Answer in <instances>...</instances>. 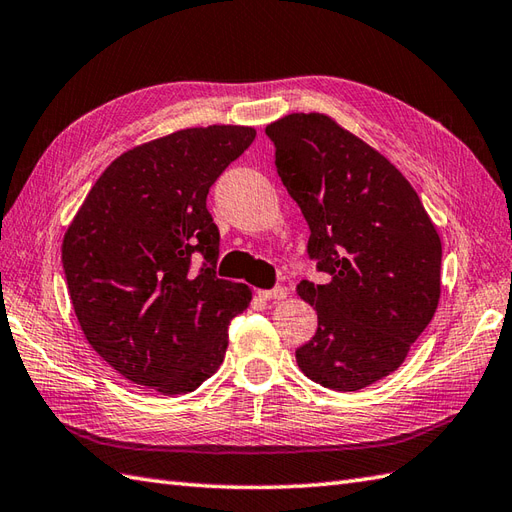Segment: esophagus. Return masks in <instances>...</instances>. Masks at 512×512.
Segmentation results:
<instances>
[{"label": "esophagus", "mask_w": 512, "mask_h": 512, "mask_svg": "<svg viewBox=\"0 0 512 512\" xmlns=\"http://www.w3.org/2000/svg\"><path fill=\"white\" fill-rule=\"evenodd\" d=\"M256 295L260 300H285L287 298V289L285 287H276V289H258Z\"/></svg>", "instance_id": "1"}]
</instances>
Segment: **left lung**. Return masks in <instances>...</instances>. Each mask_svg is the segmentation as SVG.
<instances>
[{
    "label": "left lung",
    "mask_w": 512,
    "mask_h": 512,
    "mask_svg": "<svg viewBox=\"0 0 512 512\" xmlns=\"http://www.w3.org/2000/svg\"><path fill=\"white\" fill-rule=\"evenodd\" d=\"M265 133L311 227L309 256L331 276L298 285L317 331L295 361L324 388H368L401 368L438 309L436 225L401 170L326 113H289Z\"/></svg>",
    "instance_id": "left-lung-1"
}]
</instances>
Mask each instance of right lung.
Here are the masks:
<instances>
[{
    "instance_id": "1",
    "label": "right lung",
    "mask_w": 512,
    "mask_h": 512,
    "mask_svg": "<svg viewBox=\"0 0 512 512\" xmlns=\"http://www.w3.org/2000/svg\"><path fill=\"white\" fill-rule=\"evenodd\" d=\"M256 138L238 124L181 129L116 157L63 236L76 320L131 383L188 394L219 370L227 326L252 289L217 278L208 190ZM192 253L207 265L189 269Z\"/></svg>"
}]
</instances>
